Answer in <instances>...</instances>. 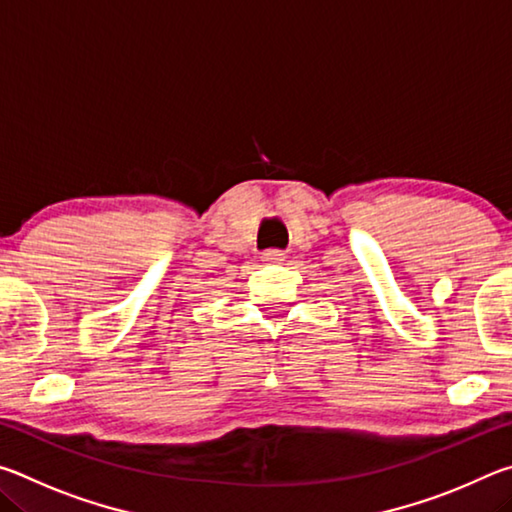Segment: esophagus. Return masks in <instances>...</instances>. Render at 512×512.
<instances>
[{
	"instance_id": "1",
	"label": "esophagus",
	"mask_w": 512,
	"mask_h": 512,
	"mask_svg": "<svg viewBox=\"0 0 512 512\" xmlns=\"http://www.w3.org/2000/svg\"><path fill=\"white\" fill-rule=\"evenodd\" d=\"M284 250H280V248H271V250H264L262 253V262H266V264H282L284 262Z\"/></svg>"
}]
</instances>
